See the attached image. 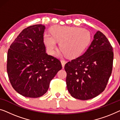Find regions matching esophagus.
Here are the masks:
<instances>
[{
	"label": "esophagus",
	"mask_w": 120,
	"mask_h": 120,
	"mask_svg": "<svg viewBox=\"0 0 120 120\" xmlns=\"http://www.w3.org/2000/svg\"><path fill=\"white\" fill-rule=\"evenodd\" d=\"M61 62L62 67H64V66H65V65L66 64V61L64 60H61Z\"/></svg>",
	"instance_id": "1"
}]
</instances>
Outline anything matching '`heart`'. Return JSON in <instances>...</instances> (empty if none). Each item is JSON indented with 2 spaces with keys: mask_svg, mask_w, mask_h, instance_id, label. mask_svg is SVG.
I'll list each match as a JSON object with an SVG mask.
<instances>
[{
  "mask_svg": "<svg viewBox=\"0 0 120 120\" xmlns=\"http://www.w3.org/2000/svg\"><path fill=\"white\" fill-rule=\"evenodd\" d=\"M90 34L87 30L79 28L55 26L51 30V35L45 34L43 41L50 54H54L56 42H60L59 48L67 57L79 56L88 45Z\"/></svg>",
  "mask_w": 120,
  "mask_h": 120,
  "instance_id": "obj_1",
  "label": "heart"
}]
</instances>
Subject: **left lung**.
I'll use <instances>...</instances> for the list:
<instances>
[{
    "label": "left lung",
    "mask_w": 120,
    "mask_h": 120,
    "mask_svg": "<svg viewBox=\"0 0 120 120\" xmlns=\"http://www.w3.org/2000/svg\"><path fill=\"white\" fill-rule=\"evenodd\" d=\"M112 50L108 38L98 31L86 51L66 64L67 87L72 97L87 100L105 90L112 72Z\"/></svg>",
    "instance_id": "obj_1"
}]
</instances>
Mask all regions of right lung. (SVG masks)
Masks as SVG:
<instances>
[{"label":"right lung","instance_id":"1","mask_svg":"<svg viewBox=\"0 0 120 120\" xmlns=\"http://www.w3.org/2000/svg\"><path fill=\"white\" fill-rule=\"evenodd\" d=\"M45 26L34 25L23 29L8 52L7 72L15 90L24 97L38 98L62 68L60 60L45 53Z\"/></svg>","mask_w":120,"mask_h":120}]
</instances>
